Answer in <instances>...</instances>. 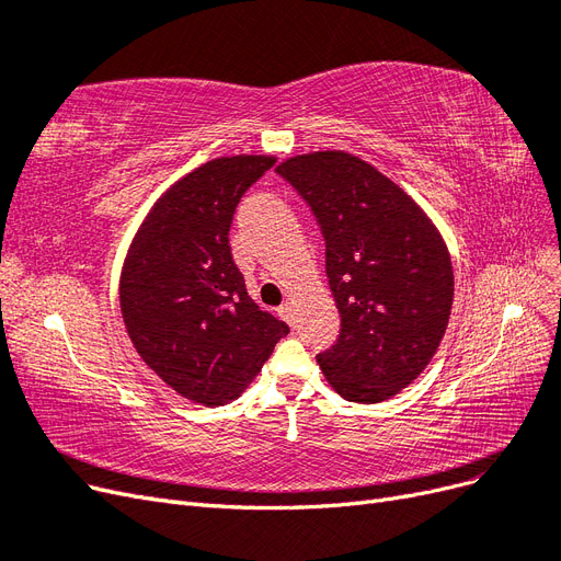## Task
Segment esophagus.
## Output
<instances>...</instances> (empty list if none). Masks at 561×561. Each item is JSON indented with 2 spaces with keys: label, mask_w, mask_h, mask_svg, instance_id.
<instances>
[{
  "label": "esophagus",
  "mask_w": 561,
  "mask_h": 561,
  "mask_svg": "<svg viewBox=\"0 0 561 561\" xmlns=\"http://www.w3.org/2000/svg\"><path fill=\"white\" fill-rule=\"evenodd\" d=\"M278 316L287 322V325H295V304L293 301H285L278 307Z\"/></svg>",
  "instance_id": "34e87169"
}]
</instances>
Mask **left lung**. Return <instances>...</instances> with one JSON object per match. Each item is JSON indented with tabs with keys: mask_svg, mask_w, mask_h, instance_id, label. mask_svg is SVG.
<instances>
[{
	"mask_svg": "<svg viewBox=\"0 0 561 561\" xmlns=\"http://www.w3.org/2000/svg\"><path fill=\"white\" fill-rule=\"evenodd\" d=\"M276 171L325 239L342 332L318 353L322 375L351 402L393 398L426 369L447 330L454 271L443 236L402 186L348 151H311Z\"/></svg>",
	"mask_w": 561,
	"mask_h": 561,
	"instance_id": "obj_1",
	"label": "left lung"
}]
</instances>
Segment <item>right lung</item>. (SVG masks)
I'll return each instance as SVG.
<instances>
[{"label": "right lung", "instance_id": "add662e5", "mask_svg": "<svg viewBox=\"0 0 561 561\" xmlns=\"http://www.w3.org/2000/svg\"><path fill=\"white\" fill-rule=\"evenodd\" d=\"M274 157H219L168 186L128 248L124 325L145 365L186 400L239 398L290 328L260 311L229 248L241 196Z\"/></svg>", "mask_w": 561, "mask_h": 561}]
</instances>
